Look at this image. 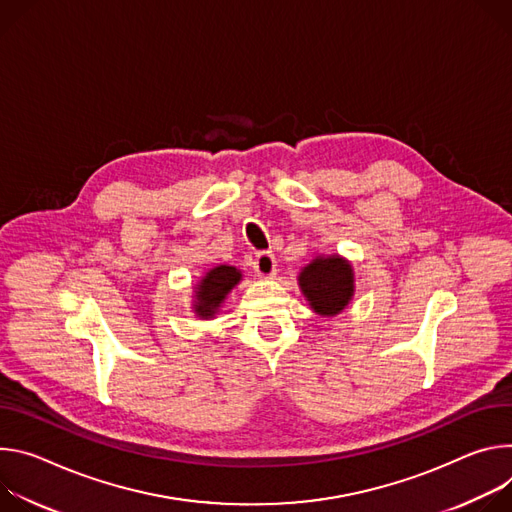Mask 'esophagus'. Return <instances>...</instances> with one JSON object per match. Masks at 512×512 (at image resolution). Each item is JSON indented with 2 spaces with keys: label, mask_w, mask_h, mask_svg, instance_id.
<instances>
[{
  "label": "esophagus",
  "mask_w": 512,
  "mask_h": 512,
  "mask_svg": "<svg viewBox=\"0 0 512 512\" xmlns=\"http://www.w3.org/2000/svg\"><path fill=\"white\" fill-rule=\"evenodd\" d=\"M254 270L258 276L268 278L276 272V258L272 252H258L254 258Z\"/></svg>",
  "instance_id": "obj_1"
}]
</instances>
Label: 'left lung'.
Wrapping results in <instances>:
<instances>
[{
	"label": "left lung",
	"instance_id": "1",
	"mask_svg": "<svg viewBox=\"0 0 512 512\" xmlns=\"http://www.w3.org/2000/svg\"><path fill=\"white\" fill-rule=\"evenodd\" d=\"M299 285L317 313L335 315L354 295L352 266L339 256L317 258L305 266L299 276Z\"/></svg>",
	"mask_w": 512,
	"mask_h": 512
}]
</instances>
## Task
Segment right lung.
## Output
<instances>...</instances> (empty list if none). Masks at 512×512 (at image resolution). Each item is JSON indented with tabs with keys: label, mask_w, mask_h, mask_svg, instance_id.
<instances>
[{
	"label": "right lung",
	"mask_w": 512,
	"mask_h": 512,
	"mask_svg": "<svg viewBox=\"0 0 512 512\" xmlns=\"http://www.w3.org/2000/svg\"><path fill=\"white\" fill-rule=\"evenodd\" d=\"M242 278L240 270H236L234 266H215L213 270L207 272V276L199 282L197 287V303H195V311L201 317H211L221 301L225 299V295L230 293L236 285L238 280Z\"/></svg>",
	"instance_id": "add662e5"
}]
</instances>
